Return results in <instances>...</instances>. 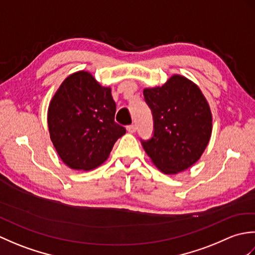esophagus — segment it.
Returning <instances> with one entry per match:
<instances>
[{"label":"esophagus","mask_w":255,"mask_h":255,"mask_svg":"<svg viewBox=\"0 0 255 255\" xmlns=\"http://www.w3.org/2000/svg\"><path fill=\"white\" fill-rule=\"evenodd\" d=\"M127 130L130 132V133H134V132H136V130H137L136 125H130V126H128L127 127Z\"/></svg>","instance_id":"esophagus-1"}]
</instances>
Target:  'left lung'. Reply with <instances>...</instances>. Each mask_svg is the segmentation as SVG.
<instances>
[{"instance_id":"1","label":"left lung","mask_w":255,"mask_h":255,"mask_svg":"<svg viewBox=\"0 0 255 255\" xmlns=\"http://www.w3.org/2000/svg\"><path fill=\"white\" fill-rule=\"evenodd\" d=\"M154 131L141 140L145 153L164 174H176L202 156L213 130V117L202 91L191 80L174 74L162 86L143 90Z\"/></svg>"}]
</instances>
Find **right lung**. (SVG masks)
I'll list each match as a JSON object with an SVG mask.
<instances>
[{
  "instance_id": "add662e5",
  "label": "right lung",
  "mask_w": 255,
  "mask_h": 255,
  "mask_svg": "<svg viewBox=\"0 0 255 255\" xmlns=\"http://www.w3.org/2000/svg\"><path fill=\"white\" fill-rule=\"evenodd\" d=\"M115 113L111 88L88 71L69 75L48 107L50 139L63 163L90 171L107 160L117 139L126 133L115 123Z\"/></svg>"
}]
</instances>
